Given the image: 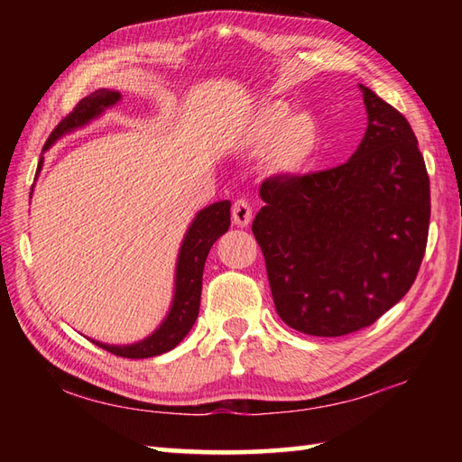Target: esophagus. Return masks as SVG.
I'll return each mask as SVG.
<instances>
[{
    "instance_id": "1",
    "label": "esophagus",
    "mask_w": 462,
    "mask_h": 462,
    "mask_svg": "<svg viewBox=\"0 0 462 462\" xmlns=\"http://www.w3.org/2000/svg\"><path fill=\"white\" fill-rule=\"evenodd\" d=\"M232 222L244 228L252 222V206L246 200H236L232 206Z\"/></svg>"
}]
</instances>
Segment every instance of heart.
<instances>
[{
    "label": "heart",
    "mask_w": 462,
    "mask_h": 462,
    "mask_svg": "<svg viewBox=\"0 0 462 462\" xmlns=\"http://www.w3.org/2000/svg\"><path fill=\"white\" fill-rule=\"evenodd\" d=\"M242 139L250 144H268V161L278 172L300 174L316 161L321 131L310 113H291L283 101L258 105L244 125Z\"/></svg>",
    "instance_id": "obj_1"
}]
</instances>
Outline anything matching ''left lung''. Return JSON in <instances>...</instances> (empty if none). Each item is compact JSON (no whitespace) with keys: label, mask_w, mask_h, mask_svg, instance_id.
<instances>
[{"label":"left lung","mask_w":462,"mask_h":462,"mask_svg":"<svg viewBox=\"0 0 462 462\" xmlns=\"http://www.w3.org/2000/svg\"><path fill=\"white\" fill-rule=\"evenodd\" d=\"M367 131L346 164L272 176L252 222L278 316L308 336L371 326L413 286L425 256L430 189L407 119L359 85Z\"/></svg>","instance_id":"left-lung-1"}]
</instances>
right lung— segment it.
I'll list each match as a JSON object with an SVG mask.
<instances>
[{"label": "right lung", "mask_w": 462, "mask_h": 462, "mask_svg": "<svg viewBox=\"0 0 462 462\" xmlns=\"http://www.w3.org/2000/svg\"><path fill=\"white\" fill-rule=\"evenodd\" d=\"M119 101L121 93L113 89H97L89 97H85V99L77 103L73 113H69L65 119L55 126L53 133L49 134L43 151H47L57 139H61L63 134L73 133L75 129H81V126L89 125L93 119L101 116L106 109H111V106ZM42 166L43 156L39 159L37 172L42 171ZM228 228L230 200L214 202L196 214L192 224L189 226V230H186V236L179 252V260H176L172 306L171 311L166 313V318L159 326V329H154V333H151L149 337L136 341L133 346H106V343L91 339L95 346L106 349L113 353V356L129 359L154 357L179 346L186 337V333L192 329L196 318H199L206 256H208L212 244L218 240L222 234L228 232Z\"/></svg>", "instance_id": "1"}]
</instances>
